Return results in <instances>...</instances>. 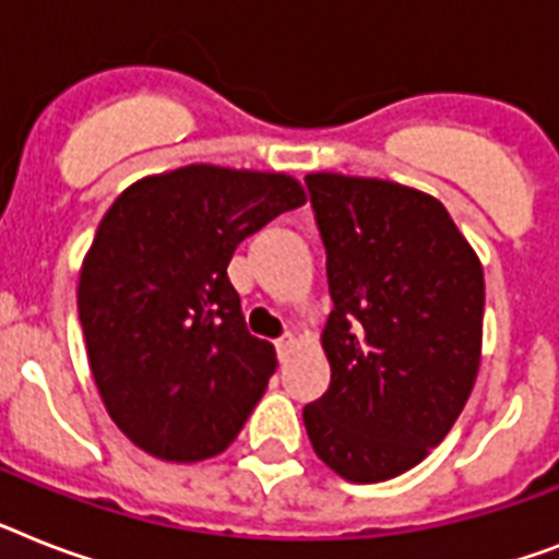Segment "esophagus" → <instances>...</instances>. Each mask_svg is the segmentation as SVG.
Instances as JSON below:
<instances>
[{"instance_id":"1","label":"esophagus","mask_w":559,"mask_h":559,"mask_svg":"<svg viewBox=\"0 0 559 559\" xmlns=\"http://www.w3.org/2000/svg\"><path fill=\"white\" fill-rule=\"evenodd\" d=\"M293 344H295V338H293V335H281V338H278V342H275V350H278V358H284V356H287V353L289 350H293Z\"/></svg>"}]
</instances>
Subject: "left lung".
Wrapping results in <instances>:
<instances>
[{"label":"left lung","mask_w":559,"mask_h":559,"mask_svg":"<svg viewBox=\"0 0 559 559\" xmlns=\"http://www.w3.org/2000/svg\"><path fill=\"white\" fill-rule=\"evenodd\" d=\"M333 312L312 451L350 483L419 465L460 419L483 350V264L448 209L393 180L307 175Z\"/></svg>","instance_id":"obj_1"}]
</instances>
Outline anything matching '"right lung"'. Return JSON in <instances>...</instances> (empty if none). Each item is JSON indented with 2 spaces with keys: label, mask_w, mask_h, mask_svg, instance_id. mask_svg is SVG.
<instances>
[{
  "label": "right lung",
  "mask_w": 559,
  "mask_h": 559,
  "mask_svg": "<svg viewBox=\"0 0 559 559\" xmlns=\"http://www.w3.org/2000/svg\"><path fill=\"white\" fill-rule=\"evenodd\" d=\"M304 201L289 175L183 166L131 183L99 221L76 310L103 405L138 448L201 462L238 437L278 361L226 266Z\"/></svg>",
  "instance_id": "add662e5"
}]
</instances>
